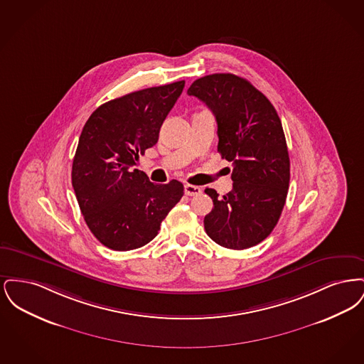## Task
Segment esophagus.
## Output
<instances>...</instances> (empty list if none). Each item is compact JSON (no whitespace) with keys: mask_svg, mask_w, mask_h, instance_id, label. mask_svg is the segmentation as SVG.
<instances>
[{"mask_svg":"<svg viewBox=\"0 0 364 364\" xmlns=\"http://www.w3.org/2000/svg\"><path fill=\"white\" fill-rule=\"evenodd\" d=\"M184 192H186V195H188V196H195V195L202 193V188H200V187H198V186L186 184V186H184Z\"/></svg>","mask_w":364,"mask_h":364,"instance_id":"esophagus-1","label":"esophagus"}]
</instances>
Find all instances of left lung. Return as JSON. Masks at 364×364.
<instances>
[{
	"label": "left lung",
	"mask_w": 364,
	"mask_h": 364,
	"mask_svg": "<svg viewBox=\"0 0 364 364\" xmlns=\"http://www.w3.org/2000/svg\"><path fill=\"white\" fill-rule=\"evenodd\" d=\"M187 92L214 113L218 153L233 165L230 192L220 198L217 191L205 190L214 203L203 221L206 233L230 250L254 247L277 225L289 188L291 164L277 112L233 73L203 76Z\"/></svg>",
	"instance_id": "1"
}]
</instances>
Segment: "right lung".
Instances as JSON below:
<instances>
[{"label":"right lung","mask_w":364,"mask_h":364,"mask_svg":"<svg viewBox=\"0 0 364 364\" xmlns=\"http://www.w3.org/2000/svg\"><path fill=\"white\" fill-rule=\"evenodd\" d=\"M186 82L150 87L101 105L87 120L72 164V187L91 233L114 251L151 242L184 195L180 181L154 184L136 169Z\"/></svg>","instance_id":"add662e5"}]
</instances>
